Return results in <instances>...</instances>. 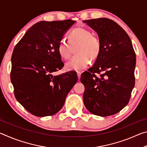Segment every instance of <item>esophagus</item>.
Returning <instances> with one entry per match:
<instances>
[{"instance_id":"1","label":"esophagus","mask_w":147,"mask_h":147,"mask_svg":"<svg viewBox=\"0 0 147 147\" xmlns=\"http://www.w3.org/2000/svg\"><path fill=\"white\" fill-rule=\"evenodd\" d=\"M76 73H77V76H78V79H80V76H81V72L77 71Z\"/></svg>"}]
</instances>
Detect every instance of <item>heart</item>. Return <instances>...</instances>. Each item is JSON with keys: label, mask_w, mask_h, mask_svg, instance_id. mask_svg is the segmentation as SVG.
Segmentation results:
<instances>
[{"label": "heart", "mask_w": 147, "mask_h": 147, "mask_svg": "<svg viewBox=\"0 0 147 147\" xmlns=\"http://www.w3.org/2000/svg\"><path fill=\"white\" fill-rule=\"evenodd\" d=\"M75 50L74 56L65 65L69 71H82L90 63V58L95 59L101 51V42L95 35L91 34L89 30L75 28L69 34V41L61 39L58 44V51L62 58L68 59Z\"/></svg>", "instance_id": "heart-1"}]
</instances>
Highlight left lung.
<instances>
[{"label":"left lung","instance_id":"obj_1","mask_svg":"<svg viewBox=\"0 0 147 147\" xmlns=\"http://www.w3.org/2000/svg\"><path fill=\"white\" fill-rule=\"evenodd\" d=\"M84 23L96 32L101 42L95 63L81 75V82L85 86L84 105L95 115H112L130 99L135 86V51L127 33L112 20L99 18Z\"/></svg>","mask_w":147,"mask_h":147}]
</instances>
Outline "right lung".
Segmentation results:
<instances>
[{
    "instance_id": "right-lung-1",
    "label": "right lung",
    "mask_w": 147,
    "mask_h": 147,
    "mask_svg": "<svg viewBox=\"0 0 147 147\" xmlns=\"http://www.w3.org/2000/svg\"><path fill=\"white\" fill-rule=\"evenodd\" d=\"M74 23L71 19L37 23L13 49L10 78L15 96L35 116H51L58 112L78 80L74 71L52 74L64 65L58 44Z\"/></svg>"
}]
</instances>
